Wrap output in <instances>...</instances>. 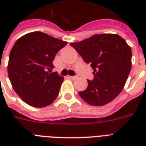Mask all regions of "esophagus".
<instances>
[{"label":"esophagus","mask_w":146,"mask_h":146,"mask_svg":"<svg viewBox=\"0 0 146 146\" xmlns=\"http://www.w3.org/2000/svg\"><path fill=\"white\" fill-rule=\"evenodd\" d=\"M69 78L70 79V80H76V76H69Z\"/></svg>","instance_id":"1"}]
</instances>
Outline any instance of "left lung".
<instances>
[{
	"mask_svg": "<svg viewBox=\"0 0 146 146\" xmlns=\"http://www.w3.org/2000/svg\"><path fill=\"white\" fill-rule=\"evenodd\" d=\"M94 70V80L79 95L90 105L103 106L112 102L123 89L132 66V50L117 34H97L70 43Z\"/></svg>",
	"mask_w": 146,
	"mask_h": 146,
	"instance_id": "1",
	"label": "left lung"
}]
</instances>
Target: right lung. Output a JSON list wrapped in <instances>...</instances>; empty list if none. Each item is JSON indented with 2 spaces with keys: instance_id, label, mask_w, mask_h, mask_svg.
Masks as SVG:
<instances>
[{
  "instance_id": "1",
  "label": "right lung",
  "mask_w": 146,
  "mask_h": 146,
  "mask_svg": "<svg viewBox=\"0 0 146 146\" xmlns=\"http://www.w3.org/2000/svg\"><path fill=\"white\" fill-rule=\"evenodd\" d=\"M66 44L42 32L26 34L15 42L9 57L8 76L25 103L44 108L57 98L64 77L52 73V62Z\"/></svg>"
}]
</instances>
